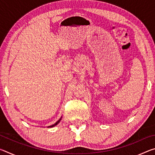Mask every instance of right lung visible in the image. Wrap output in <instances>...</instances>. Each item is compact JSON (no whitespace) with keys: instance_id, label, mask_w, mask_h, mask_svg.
I'll list each match as a JSON object with an SVG mask.
<instances>
[{"instance_id":"add662e5","label":"right lung","mask_w":155,"mask_h":155,"mask_svg":"<svg viewBox=\"0 0 155 155\" xmlns=\"http://www.w3.org/2000/svg\"><path fill=\"white\" fill-rule=\"evenodd\" d=\"M61 119H59V120H58V121H57L56 123H55V124H52V126H50V127H54V126H56L57 124H58V123L60 122V120H61Z\"/></svg>"}]
</instances>
